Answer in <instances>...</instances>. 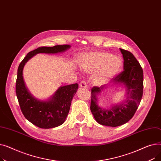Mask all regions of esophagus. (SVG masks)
I'll use <instances>...</instances> for the list:
<instances>
[{
    "mask_svg": "<svg viewBox=\"0 0 161 161\" xmlns=\"http://www.w3.org/2000/svg\"><path fill=\"white\" fill-rule=\"evenodd\" d=\"M80 87H81V88H86L87 87V83L85 81H81L80 83Z\"/></svg>",
    "mask_w": 161,
    "mask_h": 161,
    "instance_id": "esophagus-1",
    "label": "esophagus"
}]
</instances>
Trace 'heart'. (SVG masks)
I'll list each match as a JSON object with an SVG mask.
<instances>
[{
  "instance_id": "b5f03b06",
  "label": "heart",
  "mask_w": 161,
  "mask_h": 161,
  "mask_svg": "<svg viewBox=\"0 0 161 161\" xmlns=\"http://www.w3.org/2000/svg\"><path fill=\"white\" fill-rule=\"evenodd\" d=\"M79 64L82 70L87 73L95 72L94 81L101 85L112 80L119 72L122 61L113 54L103 52H91L81 53Z\"/></svg>"
}]
</instances>
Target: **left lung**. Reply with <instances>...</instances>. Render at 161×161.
<instances>
[{
    "label": "left lung",
    "mask_w": 161,
    "mask_h": 161,
    "mask_svg": "<svg viewBox=\"0 0 161 161\" xmlns=\"http://www.w3.org/2000/svg\"><path fill=\"white\" fill-rule=\"evenodd\" d=\"M123 55V71L113 80L114 84L123 85L126 88V99L122 103L109 109L98 106L97 95L104 88L93 87L91 89V111L97 123L102 125L118 126L127 123L134 116L141 102L143 89V74L139 62L129 51L120 49Z\"/></svg>",
    "instance_id": "8db88e82"
}]
</instances>
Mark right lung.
<instances>
[{
    "instance_id": "add662e5",
    "label": "right lung",
    "mask_w": 161,
    "mask_h": 161,
    "mask_svg": "<svg viewBox=\"0 0 161 161\" xmlns=\"http://www.w3.org/2000/svg\"><path fill=\"white\" fill-rule=\"evenodd\" d=\"M70 47V45L66 44L40 47L28 53L19 65L15 92L21 110L29 121L39 128H54L64 122L70 110L72 100L78 89V84L60 87L49 100H38L30 93L25 86L23 77V67L31 58L37 53H61Z\"/></svg>"
}]
</instances>
